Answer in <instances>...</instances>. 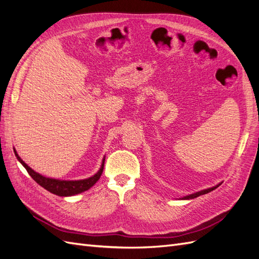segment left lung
Returning a JSON list of instances; mask_svg holds the SVG:
<instances>
[{
    "label": "left lung",
    "mask_w": 259,
    "mask_h": 259,
    "mask_svg": "<svg viewBox=\"0 0 259 259\" xmlns=\"http://www.w3.org/2000/svg\"><path fill=\"white\" fill-rule=\"evenodd\" d=\"M221 185H222V183L216 185L215 187H211V188H208V189H204V190H201V191H198V192H194V193H192V194L186 195V197H183V198H180V199H182V200H190V199L198 198V197H200V195H202V194H206V193H208V192H210V191H213L214 189H216V188L219 187Z\"/></svg>",
    "instance_id": "left-lung-1"
}]
</instances>
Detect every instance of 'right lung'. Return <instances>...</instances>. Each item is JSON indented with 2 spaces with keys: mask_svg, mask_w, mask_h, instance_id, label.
Here are the masks:
<instances>
[{
  "mask_svg": "<svg viewBox=\"0 0 259 259\" xmlns=\"http://www.w3.org/2000/svg\"><path fill=\"white\" fill-rule=\"evenodd\" d=\"M14 152H15V155H16L17 160L22 164V166L27 169L29 175L34 179V182H36L41 187H43L44 189L54 194L59 195V197H71V195L79 194L81 192L89 190L91 187H93L96 184V182L100 178L101 173H103L104 170L105 156L103 159V162H101V166L99 170L95 175H93L90 178L81 179V180H61V179L49 178L36 173V171H34L30 166H28L27 164L21 160V158L18 155L17 151L15 150V149H14Z\"/></svg>",
  "mask_w": 259,
  "mask_h": 259,
  "instance_id": "add662e5",
  "label": "right lung"
}]
</instances>
